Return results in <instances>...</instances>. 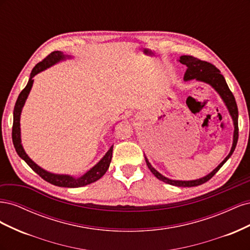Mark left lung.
Masks as SVG:
<instances>
[{
    "mask_svg": "<svg viewBox=\"0 0 250 250\" xmlns=\"http://www.w3.org/2000/svg\"><path fill=\"white\" fill-rule=\"evenodd\" d=\"M178 62L183 64L187 65V71L185 73L184 80L185 81H190V80H196L199 82H204L207 84L210 85L213 87L217 94L220 96L222 101L224 102L226 108H228L229 115L232 119V123H233V137H232V145L231 149L229 151V155L226 156L224 160L218 165V167L215 168L210 173H208V175L203 176L198 179H194V180H176V179H170L168 177L164 176L163 174H161L157 170H155L151 164L149 163L148 158L145 155V161L148 166L149 170L152 172L153 175L158 178L160 180L164 181L166 184H169L172 186H176V187H183V188H190V187H196V186H200L204 183H207L208 180H209L211 177H213L215 174L219 171L222 166L226 163V161L231 156L232 152L236 149L237 143H238V137H239V128H238V107H237V103L236 100H234V97L232 93L230 92V89L226 83L223 75H221L220 71H219L215 65H213L209 62H202L200 59L195 58L193 56H188V55H183L180 56Z\"/></svg>",
    "mask_w": 250,
    "mask_h": 250,
    "instance_id": "obj_1",
    "label": "left lung"
}]
</instances>
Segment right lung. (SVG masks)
Here are the masks:
<instances>
[{
	"label": "right lung",
	"instance_id": "add662e5",
	"mask_svg": "<svg viewBox=\"0 0 250 250\" xmlns=\"http://www.w3.org/2000/svg\"><path fill=\"white\" fill-rule=\"evenodd\" d=\"M72 56L64 54L62 51H54L52 52L50 55H48L46 58H44L42 62L40 63H37L30 74V78L28 80V83L26 87L21 90V94L19 95V98L16 103V106H14L13 109V126H12V142L14 148H16L17 153L19 156L24 160L27 165L31 168L35 173L39 174V175L44 179L48 183L57 186V187H63V188H80V187H84L87 186L92 183H95L98 179H100L106 171L109 168V165L111 162V156H112V148L113 145L109 148L105 155L101 158V160L98 162L94 167L90 168L87 172H85L83 175L75 177L73 175H69V174H56V173H52L47 170L42 169L40 167L39 165L35 164L31 158L28 156L26 153V151L21 145V110L24 105L26 103L27 98L30 94V90L32 88L34 79L33 77L35 75L39 73L49 69L52 65H54L60 62H63V60L66 59H71Z\"/></svg>",
	"mask_w": 250,
	"mask_h": 250
}]
</instances>
